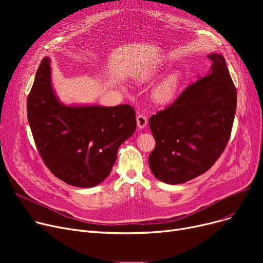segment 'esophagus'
<instances>
[{"mask_svg":"<svg viewBox=\"0 0 263 263\" xmlns=\"http://www.w3.org/2000/svg\"><path fill=\"white\" fill-rule=\"evenodd\" d=\"M136 122H137V127H139L140 129H143L147 126V118L146 116L144 115H139L136 117Z\"/></svg>","mask_w":263,"mask_h":263,"instance_id":"esophagus-1","label":"esophagus"}]
</instances>
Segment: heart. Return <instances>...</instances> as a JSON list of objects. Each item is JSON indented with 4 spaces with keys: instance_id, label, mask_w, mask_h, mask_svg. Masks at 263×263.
<instances>
[{
    "instance_id": "b5f03b06",
    "label": "heart",
    "mask_w": 263,
    "mask_h": 263,
    "mask_svg": "<svg viewBox=\"0 0 263 263\" xmlns=\"http://www.w3.org/2000/svg\"><path fill=\"white\" fill-rule=\"evenodd\" d=\"M160 72L159 67L149 68L148 70L144 71L140 79L142 81H150L154 78H156ZM181 82V74L179 72H173L165 77L163 80H161L157 86L154 89V99L161 104L170 103L174 98L178 91L179 85H180Z\"/></svg>"
}]
</instances>
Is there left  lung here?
<instances>
[{
	"mask_svg": "<svg viewBox=\"0 0 263 263\" xmlns=\"http://www.w3.org/2000/svg\"><path fill=\"white\" fill-rule=\"evenodd\" d=\"M208 74L149 119L156 147L149 167L164 183L179 184L205 173L224 151L237 108V90L222 54L211 53Z\"/></svg>",
	"mask_w": 263,
	"mask_h": 263,
	"instance_id": "left-lung-1",
	"label": "left lung"
}]
</instances>
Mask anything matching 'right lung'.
<instances>
[{"mask_svg":"<svg viewBox=\"0 0 263 263\" xmlns=\"http://www.w3.org/2000/svg\"><path fill=\"white\" fill-rule=\"evenodd\" d=\"M27 119L47 167L61 180L92 187L110 174L119 146L136 129L129 104L66 105L55 93L51 61L45 58L27 98Z\"/></svg>","mask_w":263,"mask_h":263,"instance_id":"add662e5","label":"right lung"}]
</instances>
